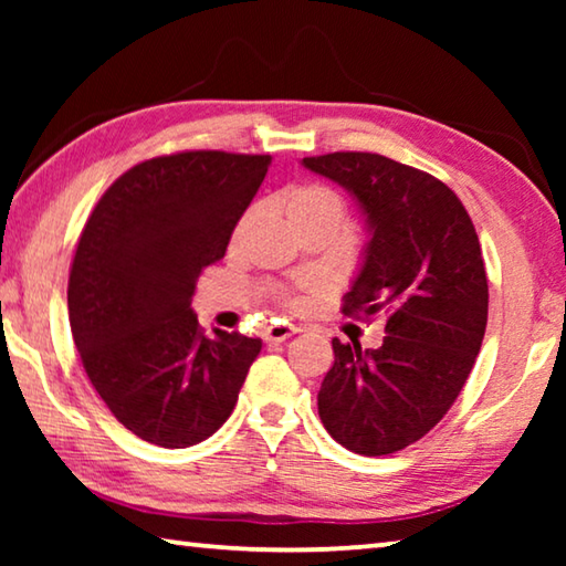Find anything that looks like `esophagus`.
Returning <instances> with one entry per match:
<instances>
[{
    "label": "esophagus",
    "mask_w": 566,
    "mask_h": 566,
    "mask_svg": "<svg viewBox=\"0 0 566 566\" xmlns=\"http://www.w3.org/2000/svg\"><path fill=\"white\" fill-rule=\"evenodd\" d=\"M300 329L294 327V324H286V322H282V324H272V327H266V332H264V342H284V339H290L292 334H296Z\"/></svg>",
    "instance_id": "obj_1"
}]
</instances>
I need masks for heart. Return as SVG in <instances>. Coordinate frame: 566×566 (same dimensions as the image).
I'll return each instance as SVG.
<instances>
[{"mask_svg":"<svg viewBox=\"0 0 566 566\" xmlns=\"http://www.w3.org/2000/svg\"><path fill=\"white\" fill-rule=\"evenodd\" d=\"M276 207H282V212L294 229H300L306 222H332L342 227L344 214H347V207H344V199L334 191L332 187L324 185H292L284 191L276 195ZM286 304L296 310L302 306L300 296H290Z\"/></svg>","mask_w":566,"mask_h":566,"instance_id":"obj_1","label":"heart"}]
</instances>
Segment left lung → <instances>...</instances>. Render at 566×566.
<instances>
[{
	"label": "left lung",
	"instance_id": "1",
	"mask_svg": "<svg viewBox=\"0 0 566 566\" xmlns=\"http://www.w3.org/2000/svg\"><path fill=\"white\" fill-rule=\"evenodd\" d=\"M302 165L347 189L367 222L342 312L389 314L377 349L332 339L322 424L349 452L395 454L447 415L482 347L490 286L474 224L444 181L389 157L334 151Z\"/></svg>",
	"mask_w": 566,
	"mask_h": 566
}]
</instances>
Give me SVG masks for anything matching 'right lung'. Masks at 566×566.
I'll return each instance as SVG.
<instances>
[{"label": "right lung", "mask_w": 566, "mask_h": 566, "mask_svg": "<svg viewBox=\"0 0 566 566\" xmlns=\"http://www.w3.org/2000/svg\"><path fill=\"white\" fill-rule=\"evenodd\" d=\"M270 155L179 151L132 167L84 224L70 272L72 337L104 405L149 444L205 442L237 405L262 339L199 329L191 294L219 262Z\"/></svg>", "instance_id": "obj_1"}]
</instances>
